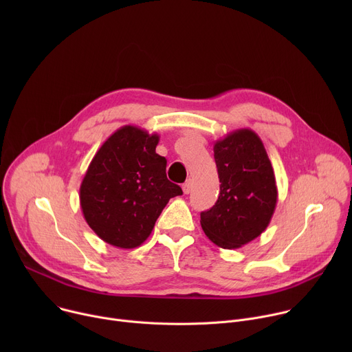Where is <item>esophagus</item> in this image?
Masks as SVG:
<instances>
[{
    "mask_svg": "<svg viewBox=\"0 0 352 352\" xmlns=\"http://www.w3.org/2000/svg\"><path fill=\"white\" fill-rule=\"evenodd\" d=\"M182 190L185 195H188L190 190H192V179H186L184 184H182Z\"/></svg>",
    "mask_w": 352,
    "mask_h": 352,
    "instance_id": "esophagus-1",
    "label": "esophagus"
}]
</instances>
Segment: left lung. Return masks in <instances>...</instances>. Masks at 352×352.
Returning <instances> with one entry per match:
<instances>
[{
    "instance_id": "8db88e82",
    "label": "left lung",
    "mask_w": 352,
    "mask_h": 352,
    "mask_svg": "<svg viewBox=\"0 0 352 352\" xmlns=\"http://www.w3.org/2000/svg\"><path fill=\"white\" fill-rule=\"evenodd\" d=\"M213 152L220 192L214 206L200 213V226L217 246L236 249L267 228L277 205L276 177L263 142L252 129L226 135Z\"/></svg>"
}]
</instances>
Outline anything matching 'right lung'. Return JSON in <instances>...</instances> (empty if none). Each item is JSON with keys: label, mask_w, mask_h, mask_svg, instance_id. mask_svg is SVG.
Segmentation results:
<instances>
[{"label": "right lung", "mask_w": 352, "mask_h": 352, "mask_svg": "<svg viewBox=\"0 0 352 352\" xmlns=\"http://www.w3.org/2000/svg\"><path fill=\"white\" fill-rule=\"evenodd\" d=\"M159 140L139 126H121L97 150L82 179L83 217L113 246H140L168 200L182 195L166 175L167 160L156 153Z\"/></svg>", "instance_id": "1"}]
</instances>
